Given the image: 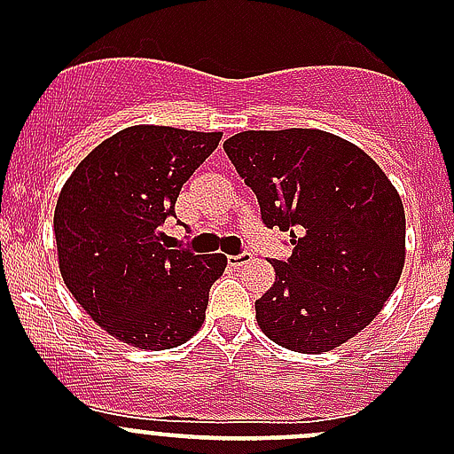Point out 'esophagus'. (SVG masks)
Segmentation results:
<instances>
[{"mask_svg": "<svg viewBox=\"0 0 454 454\" xmlns=\"http://www.w3.org/2000/svg\"><path fill=\"white\" fill-rule=\"evenodd\" d=\"M253 259V254L250 253H241V254H231L228 256V265H231V268H239V265H244V263H248V261Z\"/></svg>", "mask_w": 454, "mask_h": 454, "instance_id": "obj_1", "label": "esophagus"}]
</instances>
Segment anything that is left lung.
<instances>
[{"mask_svg": "<svg viewBox=\"0 0 454 454\" xmlns=\"http://www.w3.org/2000/svg\"><path fill=\"white\" fill-rule=\"evenodd\" d=\"M254 191L261 219L292 237L254 303L261 332L286 349L323 354L364 329L400 281L404 206L354 142L320 129L241 131L223 142Z\"/></svg>", "mask_w": 454, "mask_h": 454, "instance_id": "obj_1", "label": "left lung"}]
</instances>
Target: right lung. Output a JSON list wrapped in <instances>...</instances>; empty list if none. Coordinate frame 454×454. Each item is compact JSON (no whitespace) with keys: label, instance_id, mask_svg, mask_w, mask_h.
<instances>
[{"label":"right lung","instance_id":"add662e5","mask_svg":"<svg viewBox=\"0 0 454 454\" xmlns=\"http://www.w3.org/2000/svg\"><path fill=\"white\" fill-rule=\"evenodd\" d=\"M222 131L136 125L100 142L54 208L59 270L76 303L109 336L173 349L200 332L223 254L168 250L160 226Z\"/></svg>","mask_w":454,"mask_h":454}]
</instances>
